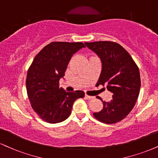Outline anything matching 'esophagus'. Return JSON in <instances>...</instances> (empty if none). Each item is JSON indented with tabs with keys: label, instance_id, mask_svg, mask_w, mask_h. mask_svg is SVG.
Segmentation results:
<instances>
[{
	"label": "esophagus",
	"instance_id": "1",
	"mask_svg": "<svg viewBox=\"0 0 158 158\" xmlns=\"http://www.w3.org/2000/svg\"><path fill=\"white\" fill-rule=\"evenodd\" d=\"M85 97L87 98V99H92V98H94V96H88V95L85 94Z\"/></svg>",
	"mask_w": 158,
	"mask_h": 158
}]
</instances>
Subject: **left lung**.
Masks as SVG:
<instances>
[{
  "mask_svg": "<svg viewBox=\"0 0 158 158\" xmlns=\"http://www.w3.org/2000/svg\"><path fill=\"white\" fill-rule=\"evenodd\" d=\"M85 44L102 62V71L96 85H106L113 94V99L109 102L99 98L103 109L94 113V117L104 123L118 122L130 113L139 96V69L130 54L116 43L99 41Z\"/></svg>",
  "mask_w": 158,
  "mask_h": 158,
  "instance_id": "8db88e82",
  "label": "left lung"
}]
</instances>
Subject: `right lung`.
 <instances>
[{"label": "right lung", "mask_w": 158, "mask_h": 158, "mask_svg": "<svg viewBox=\"0 0 158 158\" xmlns=\"http://www.w3.org/2000/svg\"><path fill=\"white\" fill-rule=\"evenodd\" d=\"M85 47L82 43L53 42L34 59L28 70L26 90L32 108L43 121H64L71 115L74 102L85 96L81 90L66 92L59 86L72 56Z\"/></svg>", "instance_id": "right-lung-1"}]
</instances>
